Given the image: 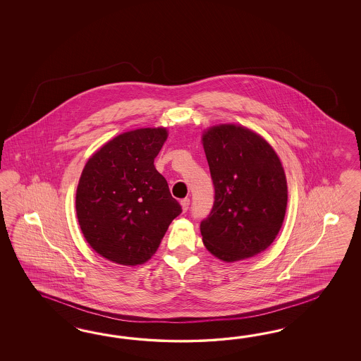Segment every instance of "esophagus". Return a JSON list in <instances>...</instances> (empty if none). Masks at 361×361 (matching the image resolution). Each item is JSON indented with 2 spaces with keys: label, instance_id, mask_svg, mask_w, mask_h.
Segmentation results:
<instances>
[{
  "label": "esophagus",
  "instance_id": "1",
  "mask_svg": "<svg viewBox=\"0 0 361 361\" xmlns=\"http://www.w3.org/2000/svg\"><path fill=\"white\" fill-rule=\"evenodd\" d=\"M189 205H190V200H189V198H183V200H181V207H183L184 212H188Z\"/></svg>",
  "mask_w": 361,
  "mask_h": 361
}]
</instances>
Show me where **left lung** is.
I'll return each instance as SVG.
<instances>
[{"mask_svg":"<svg viewBox=\"0 0 361 361\" xmlns=\"http://www.w3.org/2000/svg\"><path fill=\"white\" fill-rule=\"evenodd\" d=\"M214 204L200 230L209 252L225 262L266 250L278 235L287 207L283 166L271 145L231 124L202 137Z\"/></svg>","mask_w":361,"mask_h":361,"instance_id":"1","label":"left lung"}]
</instances>
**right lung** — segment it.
<instances>
[{
    "label": "right lung",
    "instance_id": "right-lung-1",
    "mask_svg": "<svg viewBox=\"0 0 361 361\" xmlns=\"http://www.w3.org/2000/svg\"><path fill=\"white\" fill-rule=\"evenodd\" d=\"M165 128L126 132L90 157L77 189V216L90 246L115 263L142 264L183 212L154 159Z\"/></svg>",
    "mask_w": 361,
    "mask_h": 361
}]
</instances>
